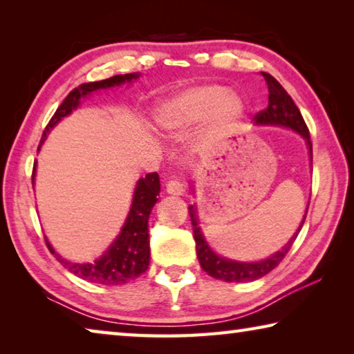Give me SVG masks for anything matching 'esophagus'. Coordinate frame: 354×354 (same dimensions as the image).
<instances>
[{"label":"esophagus","mask_w":354,"mask_h":354,"mask_svg":"<svg viewBox=\"0 0 354 354\" xmlns=\"http://www.w3.org/2000/svg\"><path fill=\"white\" fill-rule=\"evenodd\" d=\"M165 190H167V194H170V195H181L184 192V184L176 181V179H171V181H167Z\"/></svg>","instance_id":"34e87169"}]
</instances>
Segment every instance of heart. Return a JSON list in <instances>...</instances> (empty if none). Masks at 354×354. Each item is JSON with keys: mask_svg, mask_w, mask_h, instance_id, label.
Segmentation results:
<instances>
[{"mask_svg": "<svg viewBox=\"0 0 354 354\" xmlns=\"http://www.w3.org/2000/svg\"><path fill=\"white\" fill-rule=\"evenodd\" d=\"M242 113L243 103L239 95L207 84L190 87L160 103L156 111V124L164 133L175 134L209 115L212 133L220 137L236 127Z\"/></svg>", "mask_w": 354, "mask_h": 354, "instance_id": "obj_1", "label": "heart"}]
</instances>
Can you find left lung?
I'll use <instances>...</instances> for the list:
<instances>
[{
    "instance_id": "8db88e82",
    "label": "left lung",
    "mask_w": 354,
    "mask_h": 354,
    "mask_svg": "<svg viewBox=\"0 0 354 354\" xmlns=\"http://www.w3.org/2000/svg\"><path fill=\"white\" fill-rule=\"evenodd\" d=\"M262 76L263 80H266L267 87H268V106L267 109L256 113L253 118L256 124H272V127H284V128H290L293 131H297V133L306 140L309 147L310 162H313V143H310L309 129L301 117V112H299L295 103H293L290 95L284 91V87L281 86V84L274 80L272 75L263 73L262 71ZM189 214H190L192 226H194L196 256H198V261L203 270H205L209 277L226 281V283H250V281H256L262 277H266V274L270 273L274 267L279 266V262L284 259L286 254L289 253V250L292 248L298 232L301 231L304 220H306L308 209L301 220V225L298 226L297 232L290 237V241L287 242L279 251H277L273 256L257 262H239V261L227 259V257H223V256H218L211 247H209L205 236H203V232L198 226V217H196V207L189 206Z\"/></svg>"
}]
</instances>
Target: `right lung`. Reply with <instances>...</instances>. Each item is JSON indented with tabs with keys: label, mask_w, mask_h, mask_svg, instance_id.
<instances>
[{
	"label": "right lung",
	"mask_w": 354,
	"mask_h": 354,
	"mask_svg": "<svg viewBox=\"0 0 354 354\" xmlns=\"http://www.w3.org/2000/svg\"><path fill=\"white\" fill-rule=\"evenodd\" d=\"M140 75L139 73H128V75H117L112 77H107L103 81H95V82H86L73 88L67 98L62 101V104L57 107L55 115L51 117L50 123L46 124L41 136L39 149L41 143L46 139V134L61 122L64 117L70 115L77 106L81 103V98L87 97L92 92L101 91V88H111L122 86L124 82H131L133 80H137ZM37 149V151H39ZM35 176V162L32 170V183ZM160 192V183L158 173H148L145 178H140L139 183L136 185L134 196H133V205H131L129 214L127 217V221L117 236L115 241L112 242L109 248L104 251V254L98 257L97 261L92 263H76L64 259L62 256H59L50 242L46 241L48 248L53 254L56 256V259L62 263L76 277L88 281V283H97L104 286H118L124 284L128 281H133L137 277H140L142 273L147 272L149 266V237H148V218L151 214V209L158 201V195Z\"/></svg>",
	"instance_id": "right-lung-1"
}]
</instances>
